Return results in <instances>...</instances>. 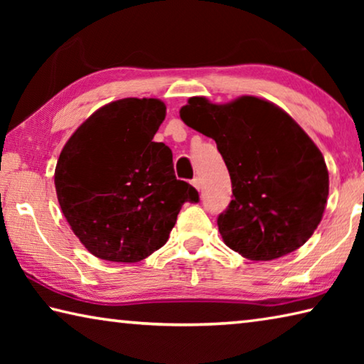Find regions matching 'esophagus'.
I'll return each instance as SVG.
<instances>
[{
	"label": "esophagus",
	"mask_w": 364,
	"mask_h": 364,
	"mask_svg": "<svg viewBox=\"0 0 364 364\" xmlns=\"http://www.w3.org/2000/svg\"><path fill=\"white\" fill-rule=\"evenodd\" d=\"M191 183H193V186H194L197 191L200 189V178H199V176H194L193 181H191Z\"/></svg>",
	"instance_id": "1"
}]
</instances>
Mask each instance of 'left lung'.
I'll return each instance as SVG.
<instances>
[{
  "label": "left lung",
  "mask_w": 364,
  "mask_h": 364,
  "mask_svg": "<svg viewBox=\"0 0 364 364\" xmlns=\"http://www.w3.org/2000/svg\"><path fill=\"white\" fill-rule=\"evenodd\" d=\"M181 120L215 139L232 184L218 215L228 247L249 260H274L304 245L319 225L329 194L324 157L276 104L242 96L228 104L189 97Z\"/></svg>",
  "instance_id": "8db88e82"
}]
</instances>
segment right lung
I'll list each match as a JSON object with an SVG mask.
<instances>
[{
	"label": "right lung",
	"mask_w": 364,
	"mask_h": 364,
	"mask_svg": "<svg viewBox=\"0 0 364 364\" xmlns=\"http://www.w3.org/2000/svg\"><path fill=\"white\" fill-rule=\"evenodd\" d=\"M167 107L125 97L97 109L67 141L54 184L72 231L97 258L134 263L167 242L184 202L199 194L176 180L171 149L154 134Z\"/></svg>",
	"instance_id": "1"
}]
</instances>
